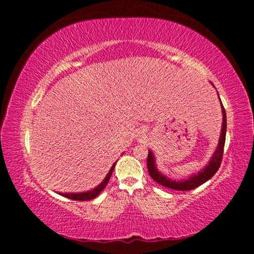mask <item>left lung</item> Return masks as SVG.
Returning <instances> with one entry per match:
<instances>
[{"mask_svg": "<svg viewBox=\"0 0 254 254\" xmlns=\"http://www.w3.org/2000/svg\"><path fill=\"white\" fill-rule=\"evenodd\" d=\"M222 112H223V126H222V133L220 141H218V145L216 151L214 152V156L212 157V160L209 161L208 166L205 167V169L200 171L199 174H197L192 177L188 178L187 180H184V182H176V180H171L167 178L166 176H163L161 173H159L156 168V165H154V158L151 151L148 153V159H147V166H148V171L150 177H151L154 182L158 183L161 186L169 188V189H175V190H191V189H195L196 187L200 186L204 183L207 182L213 176L217 173L218 168L221 167L222 159H223V153H224V144H225V136H226V113L225 109L222 104Z\"/></svg>", "mask_w": 254, "mask_h": 254, "instance_id": "1", "label": "left lung"}]
</instances>
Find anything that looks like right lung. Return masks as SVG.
I'll return each mask as SVG.
<instances>
[{
	"mask_svg": "<svg viewBox=\"0 0 254 254\" xmlns=\"http://www.w3.org/2000/svg\"><path fill=\"white\" fill-rule=\"evenodd\" d=\"M113 170H114V165H113V167H112L111 170H110V173L107 174L106 178L103 180V183L100 185V186H97L96 188H94L93 190H91V191L80 192V194L78 192V194H60V195L64 196V197H66V198L74 199V200H81V201H83V200H91L93 198H95V197H97L98 195H100V192L103 190V189L106 187L107 183L110 182V178H111V176H112V173H113Z\"/></svg>",
	"mask_w": 254,
	"mask_h": 254,
	"instance_id": "obj_1",
	"label": "right lung"
}]
</instances>
